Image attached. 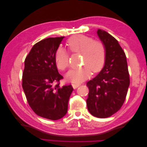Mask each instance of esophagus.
<instances>
[{"label": "esophagus", "mask_w": 147, "mask_h": 147, "mask_svg": "<svg viewBox=\"0 0 147 147\" xmlns=\"http://www.w3.org/2000/svg\"><path fill=\"white\" fill-rule=\"evenodd\" d=\"M81 85L80 83H77V84H72V86L74 89L77 88L78 86H80Z\"/></svg>", "instance_id": "1"}]
</instances>
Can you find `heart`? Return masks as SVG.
Here are the masks:
<instances>
[{
	"instance_id": "heart-1",
	"label": "heart",
	"mask_w": 147,
	"mask_h": 147,
	"mask_svg": "<svg viewBox=\"0 0 147 147\" xmlns=\"http://www.w3.org/2000/svg\"><path fill=\"white\" fill-rule=\"evenodd\" d=\"M67 44L70 52L80 53L82 57L83 65L70 70L67 74V78L70 81L75 83H81L90 77L91 71L97 73L103 68L106 59V48L102 42L78 34L70 37ZM55 61L57 69L65 70L69 66L68 52L61 47L57 48L55 53Z\"/></svg>"
}]
</instances>
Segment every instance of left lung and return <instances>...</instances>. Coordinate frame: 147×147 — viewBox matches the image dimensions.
<instances>
[{
	"label": "left lung",
	"mask_w": 147,
	"mask_h": 147,
	"mask_svg": "<svg viewBox=\"0 0 147 147\" xmlns=\"http://www.w3.org/2000/svg\"><path fill=\"white\" fill-rule=\"evenodd\" d=\"M97 35L106 48L103 69L89 81L86 100L88 110L94 117L107 118L121 109L130 84L125 53L117 40L105 31L98 29Z\"/></svg>",
	"instance_id": "8db88e82"
}]
</instances>
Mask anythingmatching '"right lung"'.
<instances>
[{
    "label": "right lung",
    "mask_w": 147,
    "mask_h": 147,
    "mask_svg": "<svg viewBox=\"0 0 147 147\" xmlns=\"http://www.w3.org/2000/svg\"><path fill=\"white\" fill-rule=\"evenodd\" d=\"M64 37L48 38L35 43L24 61L22 86L30 108L38 116L57 120L67 113L73 91L71 84L59 86L55 53Z\"/></svg>",
    "instance_id": "1"
}]
</instances>
